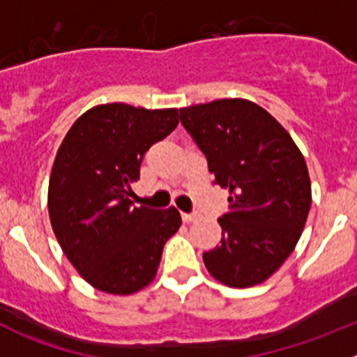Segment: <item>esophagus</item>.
I'll list each match as a JSON object with an SVG mask.
<instances>
[{"mask_svg": "<svg viewBox=\"0 0 357 357\" xmlns=\"http://www.w3.org/2000/svg\"><path fill=\"white\" fill-rule=\"evenodd\" d=\"M197 218H198L197 213H182V220H184V223L195 222Z\"/></svg>", "mask_w": 357, "mask_h": 357, "instance_id": "34e87169", "label": "esophagus"}]
</instances>
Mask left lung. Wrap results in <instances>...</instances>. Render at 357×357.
I'll list each match as a JSON object with an SVG mask.
<instances>
[{"label":"left lung","instance_id":"1","mask_svg":"<svg viewBox=\"0 0 357 357\" xmlns=\"http://www.w3.org/2000/svg\"><path fill=\"white\" fill-rule=\"evenodd\" d=\"M181 123L206 155L214 184L229 189L220 247L204 252L214 279L250 288L289 257L311 207L305 160L288 132L248 100L181 109Z\"/></svg>","mask_w":357,"mask_h":357}]
</instances>
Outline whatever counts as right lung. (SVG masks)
<instances>
[{
  "mask_svg": "<svg viewBox=\"0 0 357 357\" xmlns=\"http://www.w3.org/2000/svg\"><path fill=\"white\" fill-rule=\"evenodd\" d=\"M176 125V109L107 103L82 114L56 151L50 222L69 263L100 291L130 295L150 284L164 245L182 225L175 207L132 202L144 153Z\"/></svg>",
  "mask_w": 357,
  "mask_h": 357,
  "instance_id": "1",
  "label": "right lung"
}]
</instances>
